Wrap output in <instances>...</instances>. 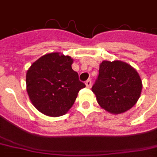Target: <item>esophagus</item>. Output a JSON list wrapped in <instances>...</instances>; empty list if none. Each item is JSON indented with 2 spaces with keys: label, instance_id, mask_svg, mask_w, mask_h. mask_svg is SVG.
<instances>
[{
  "label": "esophagus",
  "instance_id": "1",
  "mask_svg": "<svg viewBox=\"0 0 157 157\" xmlns=\"http://www.w3.org/2000/svg\"><path fill=\"white\" fill-rule=\"evenodd\" d=\"M85 84L87 88H91V86H92V81H91V80H87V81L86 82Z\"/></svg>",
  "mask_w": 157,
  "mask_h": 157
}]
</instances>
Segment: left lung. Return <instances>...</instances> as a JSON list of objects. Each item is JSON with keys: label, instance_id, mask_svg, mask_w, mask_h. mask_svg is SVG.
Here are the masks:
<instances>
[{"label": "left lung", "instance_id": "left-lung-1", "mask_svg": "<svg viewBox=\"0 0 157 157\" xmlns=\"http://www.w3.org/2000/svg\"><path fill=\"white\" fill-rule=\"evenodd\" d=\"M92 92L102 109L113 114L128 111L140 97L142 81L135 68L121 60H103Z\"/></svg>", "mask_w": 157, "mask_h": 157}]
</instances>
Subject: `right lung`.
Segmentation results:
<instances>
[{"label": "right lung", "mask_w": 157, "mask_h": 157, "mask_svg": "<svg viewBox=\"0 0 157 157\" xmlns=\"http://www.w3.org/2000/svg\"><path fill=\"white\" fill-rule=\"evenodd\" d=\"M73 59L59 52L43 55L33 63L26 74L27 92L32 104L49 117L65 115L79 91L86 86L72 70Z\"/></svg>", "instance_id": "add662e5"}]
</instances>
